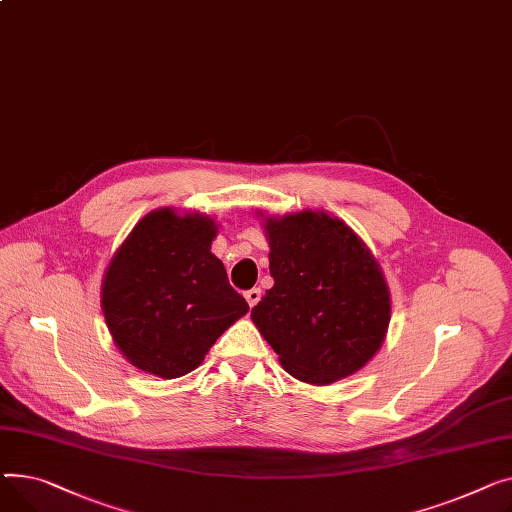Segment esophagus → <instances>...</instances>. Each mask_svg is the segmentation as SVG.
Masks as SVG:
<instances>
[{"instance_id": "1", "label": "esophagus", "mask_w": 512, "mask_h": 512, "mask_svg": "<svg viewBox=\"0 0 512 512\" xmlns=\"http://www.w3.org/2000/svg\"><path fill=\"white\" fill-rule=\"evenodd\" d=\"M244 295H246V302H248V306H250V308H254V306H256L258 302H260V297H262V291H260L258 287H254V289L246 291Z\"/></svg>"}]
</instances>
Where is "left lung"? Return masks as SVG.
Here are the masks:
<instances>
[{
  "label": "left lung",
  "instance_id": "8db88e82",
  "mask_svg": "<svg viewBox=\"0 0 512 512\" xmlns=\"http://www.w3.org/2000/svg\"><path fill=\"white\" fill-rule=\"evenodd\" d=\"M275 285L252 322L287 374L326 386L362 370L380 351L390 291L370 248L326 210L262 215Z\"/></svg>",
  "mask_w": 512,
  "mask_h": 512
}]
</instances>
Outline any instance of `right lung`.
<instances>
[{"instance_id":"right-lung-1","label":"right lung","mask_w":512,"mask_h":512,"mask_svg":"<svg viewBox=\"0 0 512 512\" xmlns=\"http://www.w3.org/2000/svg\"><path fill=\"white\" fill-rule=\"evenodd\" d=\"M215 217L150 210L119 246L103 275L101 310L115 347L159 378L196 370L225 330L250 306L210 252Z\"/></svg>"}]
</instances>
